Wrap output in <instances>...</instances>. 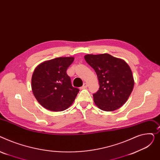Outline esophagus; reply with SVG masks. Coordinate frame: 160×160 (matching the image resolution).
Instances as JSON below:
<instances>
[{
	"instance_id": "34e87169",
	"label": "esophagus",
	"mask_w": 160,
	"mask_h": 160,
	"mask_svg": "<svg viewBox=\"0 0 160 160\" xmlns=\"http://www.w3.org/2000/svg\"><path fill=\"white\" fill-rule=\"evenodd\" d=\"M87 86H88L87 83V82H84V83L83 84V85L82 86L81 88H82V89H85V88H87Z\"/></svg>"
}]
</instances>
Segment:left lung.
<instances>
[{
	"label": "left lung",
	"mask_w": 160,
	"mask_h": 160,
	"mask_svg": "<svg viewBox=\"0 0 160 160\" xmlns=\"http://www.w3.org/2000/svg\"><path fill=\"white\" fill-rule=\"evenodd\" d=\"M84 59L95 70L99 80V90L93 94L96 105L108 112L119 108L128 99L134 85L128 64L108 53L88 54Z\"/></svg>",
	"instance_id": "left-lung-1"
}]
</instances>
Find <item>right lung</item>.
<instances>
[{
  "label": "right lung",
  "instance_id": "obj_1",
  "mask_svg": "<svg viewBox=\"0 0 160 160\" xmlns=\"http://www.w3.org/2000/svg\"><path fill=\"white\" fill-rule=\"evenodd\" d=\"M73 57L46 61L35 68L32 78V90L39 104L47 110L61 112L70 107L79 90L72 87L67 70Z\"/></svg>",
  "mask_w": 160,
  "mask_h": 160
}]
</instances>
